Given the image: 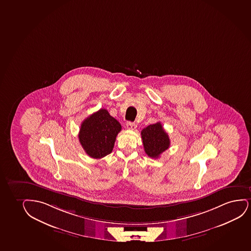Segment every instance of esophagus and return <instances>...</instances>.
Returning <instances> with one entry per match:
<instances>
[{"instance_id": "obj_1", "label": "esophagus", "mask_w": 251, "mask_h": 251, "mask_svg": "<svg viewBox=\"0 0 251 251\" xmlns=\"http://www.w3.org/2000/svg\"><path fill=\"white\" fill-rule=\"evenodd\" d=\"M126 128L127 129H129V130H134L137 128V125L133 123V122H127Z\"/></svg>"}]
</instances>
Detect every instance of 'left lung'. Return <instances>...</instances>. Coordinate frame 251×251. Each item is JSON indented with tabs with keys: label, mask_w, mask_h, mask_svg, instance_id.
I'll return each mask as SVG.
<instances>
[{
	"label": "left lung",
	"mask_w": 251,
	"mask_h": 251,
	"mask_svg": "<svg viewBox=\"0 0 251 251\" xmlns=\"http://www.w3.org/2000/svg\"><path fill=\"white\" fill-rule=\"evenodd\" d=\"M145 152L150 158L158 159L162 152L168 150L171 141L160 122L150 125L141 132Z\"/></svg>",
	"instance_id": "obj_1"
}]
</instances>
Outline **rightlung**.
I'll return each instance as SVG.
<instances>
[{"instance_id": "1", "label": "right lung", "mask_w": 251, "mask_h": 251, "mask_svg": "<svg viewBox=\"0 0 251 251\" xmlns=\"http://www.w3.org/2000/svg\"><path fill=\"white\" fill-rule=\"evenodd\" d=\"M121 130L120 122L112 117L107 109L101 108L81 123L79 143L91 158L101 159L112 152Z\"/></svg>"}]
</instances>
